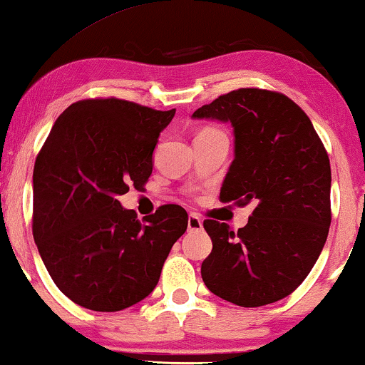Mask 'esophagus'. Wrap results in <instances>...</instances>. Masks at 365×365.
Instances as JSON below:
<instances>
[{
	"label": "esophagus",
	"instance_id": "esophagus-1",
	"mask_svg": "<svg viewBox=\"0 0 365 365\" xmlns=\"http://www.w3.org/2000/svg\"><path fill=\"white\" fill-rule=\"evenodd\" d=\"M187 229L191 232L201 231V229H202V221H201V217L197 216V214H189V217H187Z\"/></svg>",
	"mask_w": 365,
	"mask_h": 365
}]
</instances>
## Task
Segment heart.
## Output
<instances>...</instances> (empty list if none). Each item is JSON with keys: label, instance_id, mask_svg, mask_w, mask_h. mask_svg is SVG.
I'll return each instance as SVG.
<instances>
[{"label": "heart", "instance_id": "b5f03b06", "mask_svg": "<svg viewBox=\"0 0 365 365\" xmlns=\"http://www.w3.org/2000/svg\"><path fill=\"white\" fill-rule=\"evenodd\" d=\"M212 133H221V131H217V129H211V128H207V129H204V131H201L199 134H212Z\"/></svg>", "mask_w": 365, "mask_h": 365}]
</instances>
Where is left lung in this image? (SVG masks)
<instances>
[{"instance_id":"1","label":"left lung","mask_w":365,"mask_h":365,"mask_svg":"<svg viewBox=\"0 0 365 365\" xmlns=\"http://www.w3.org/2000/svg\"><path fill=\"white\" fill-rule=\"evenodd\" d=\"M192 118L231 121L234 161L221 201L252 206L234 232L206 219L212 251L201 276L209 291L241 307L287 297L316 264L331 226V163L311 119L291 98L239 88L204 104Z\"/></svg>"}]
</instances>
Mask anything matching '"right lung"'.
I'll return each instance as SVG.
<instances>
[{"label": "right lung", "mask_w": 365, "mask_h": 365, "mask_svg": "<svg viewBox=\"0 0 365 365\" xmlns=\"http://www.w3.org/2000/svg\"><path fill=\"white\" fill-rule=\"evenodd\" d=\"M176 109L119 98L73 103L56 119L33 171V236L64 296L116 312L153 292L187 212L164 204L139 221L118 196L143 189L159 134Z\"/></svg>", "instance_id": "obj_1"}]
</instances>
